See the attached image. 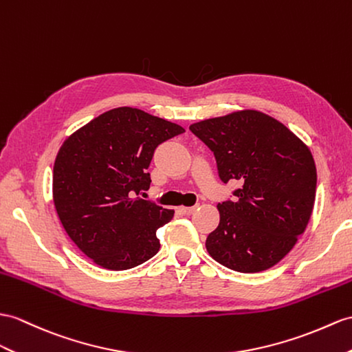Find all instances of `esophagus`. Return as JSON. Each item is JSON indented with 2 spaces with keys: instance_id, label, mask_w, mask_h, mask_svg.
<instances>
[{
  "instance_id": "esophagus-1",
  "label": "esophagus",
  "mask_w": 352,
  "mask_h": 352,
  "mask_svg": "<svg viewBox=\"0 0 352 352\" xmlns=\"http://www.w3.org/2000/svg\"><path fill=\"white\" fill-rule=\"evenodd\" d=\"M195 210V206H182L181 212L185 213V215H191V213Z\"/></svg>"
}]
</instances>
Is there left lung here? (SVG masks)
<instances>
[{"instance_id":"obj_1","label":"left lung","mask_w":352,"mask_h":352,"mask_svg":"<svg viewBox=\"0 0 352 352\" xmlns=\"http://www.w3.org/2000/svg\"><path fill=\"white\" fill-rule=\"evenodd\" d=\"M190 130L208 144L221 181H237L234 201L218 204L219 224L206 239L213 260L241 273L278 264L311 219L316 167L309 148L258 110L204 119Z\"/></svg>"}]
</instances>
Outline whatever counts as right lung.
<instances>
[{
    "label": "right lung",
    "mask_w": 352,
    "mask_h": 352,
    "mask_svg": "<svg viewBox=\"0 0 352 352\" xmlns=\"http://www.w3.org/2000/svg\"><path fill=\"white\" fill-rule=\"evenodd\" d=\"M185 133L166 119L118 107L68 135L54 166V203L79 250L100 267L126 270L160 251L157 230L175 210L143 200L160 143Z\"/></svg>",
    "instance_id": "right-lung-1"
}]
</instances>
